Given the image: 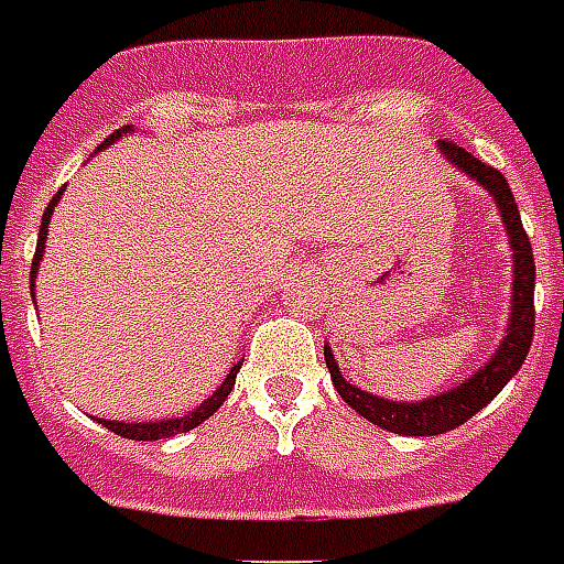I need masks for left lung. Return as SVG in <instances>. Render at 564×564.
Here are the masks:
<instances>
[{"mask_svg": "<svg viewBox=\"0 0 564 564\" xmlns=\"http://www.w3.org/2000/svg\"><path fill=\"white\" fill-rule=\"evenodd\" d=\"M441 151L446 154V161H453L458 170H465L470 178H477L492 194L498 209H501V218H505L507 234H510V246H513V258H517L513 267L517 270H513V313H510L505 343L498 346L492 361L482 367L477 377H470L462 386L446 391V394H437V398H429L422 403L386 401V398L355 389L352 382L343 379L330 349H325L327 370H330V379H334V389L339 391V398L349 403L355 413H361L367 422H373V425L386 431H394V434H410V437L443 434V431L465 425L470 416H477L482 406L505 389L510 377H517V370L522 367L531 349V337H534V254H531L529 234L519 221L513 191L495 166L474 158L462 145L441 142Z\"/></svg>", "mask_w": 564, "mask_h": 564, "instance_id": "8db88e82", "label": "left lung"}]
</instances>
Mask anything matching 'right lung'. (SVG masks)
Wrapping results in <instances>:
<instances>
[{"instance_id": "1", "label": "right lung", "mask_w": 564, "mask_h": 564, "mask_svg": "<svg viewBox=\"0 0 564 564\" xmlns=\"http://www.w3.org/2000/svg\"><path fill=\"white\" fill-rule=\"evenodd\" d=\"M123 130H130V127H123ZM121 135V130L118 133H111L106 142L99 148H106L109 142H115ZM97 148V151H99ZM57 199H59V191L54 194V199L47 203V209L45 215H42V227H39V242H35V254H33V270H30V279L35 282V270H39V261H42V254H45V237H47V221H51V212H54V206H57ZM30 282V289H33V297H35V285ZM239 367H242V361L239 365L230 367V373H227V379L221 382V389L215 391L212 398H206V401L199 403L197 410L194 413H187V416L182 419H163V422H106L102 419V425L109 431H115V434H121V437H130V441H166V437H175V434H185V431L191 429H197L199 422H206V419L225 403V398L234 391V382H237V373H239Z\"/></svg>"}]
</instances>
